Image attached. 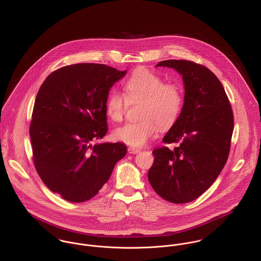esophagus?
I'll return each instance as SVG.
<instances>
[{
    "instance_id": "esophagus-1",
    "label": "esophagus",
    "mask_w": 261,
    "mask_h": 261,
    "mask_svg": "<svg viewBox=\"0 0 261 261\" xmlns=\"http://www.w3.org/2000/svg\"><path fill=\"white\" fill-rule=\"evenodd\" d=\"M140 150H141V149H138V148H135V147H128V148H127V151H128L129 153H138Z\"/></svg>"
}]
</instances>
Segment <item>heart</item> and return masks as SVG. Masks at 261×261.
<instances>
[{"label": "heart", "instance_id": "obj_1", "mask_svg": "<svg viewBox=\"0 0 261 261\" xmlns=\"http://www.w3.org/2000/svg\"><path fill=\"white\" fill-rule=\"evenodd\" d=\"M125 96L112 89L107 99V112L113 121H121L129 103L143 102L140 121L127 122L113 132L115 140L133 147H143L154 137L159 126L170 129L179 119L185 96L180 84L166 82L160 75L141 69L124 82Z\"/></svg>", "mask_w": 261, "mask_h": 261}]
</instances>
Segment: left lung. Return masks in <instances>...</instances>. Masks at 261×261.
I'll use <instances>...</instances> for the list:
<instances>
[{
	"label": "left lung",
	"mask_w": 261,
	"mask_h": 261,
	"mask_svg": "<svg viewBox=\"0 0 261 261\" xmlns=\"http://www.w3.org/2000/svg\"><path fill=\"white\" fill-rule=\"evenodd\" d=\"M183 76L185 101L177 122L163 139L177 144L152 150L148 178L163 199L183 204L200 197L215 182L227 162L234 117L223 85L211 70L189 60H164Z\"/></svg>",
	"instance_id": "left-lung-1"
}]
</instances>
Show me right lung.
Wrapping results in <instances>:
<instances>
[{"label":"right lung","mask_w":261,"mask_h":261,"mask_svg":"<svg viewBox=\"0 0 261 261\" xmlns=\"http://www.w3.org/2000/svg\"><path fill=\"white\" fill-rule=\"evenodd\" d=\"M125 73L105 64L67 65L38 91L29 127L33 162L43 183L64 200L93 198L126 153L121 143L92 145L108 133L109 92Z\"/></svg>","instance_id":"obj_1"}]
</instances>
